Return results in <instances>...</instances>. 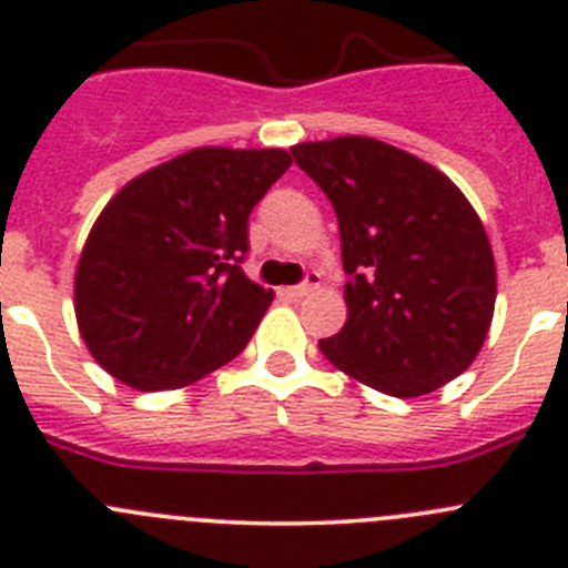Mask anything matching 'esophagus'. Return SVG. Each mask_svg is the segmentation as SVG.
<instances>
[{
  "label": "esophagus",
  "mask_w": 568,
  "mask_h": 568,
  "mask_svg": "<svg viewBox=\"0 0 568 568\" xmlns=\"http://www.w3.org/2000/svg\"><path fill=\"white\" fill-rule=\"evenodd\" d=\"M321 287V275L318 273H307V281L304 284H295V287H287L284 293L290 295V298H304V295L315 293V290Z\"/></svg>",
  "instance_id": "esophagus-1"
}]
</instances>
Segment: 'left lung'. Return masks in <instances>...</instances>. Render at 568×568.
Returning a JSON list of instances; mask_svg holds the SVG:
<instances>
[{
	"label": "left lung",
	"mask_w": 568,
	"mask_h": 568,
	"mask_svg": "<svg viewBox=\"0 0 568 568\" xmlns=\"http://www.w3.org/2000/svg\"><path fill=\"white\" fill-rule=\"evenodd\" d=\"M333 202L346 324L318 341L333 366L395 398H418L478 358L498 273L484 222L449 175L369 135L295 144Z\"/></svg>",
	"instance_id": "obj_1"
}]
</instances>
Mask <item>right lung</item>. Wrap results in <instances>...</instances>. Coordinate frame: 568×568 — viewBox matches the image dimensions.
Wrapping results in <instances>:
<instances>
[{
    "label": "right lung",
    "instance_id": "right-lung-1",
    "mask_svg": "<svg viewBox=\"0 0 568 568\" xmlns=\"http://www.w3.org/2000/svg\"><path fill=\"white\" fill-rule=\"evenodd\" d=\"M290 164L278 148H193L104 204L73 278L79 335L104 373L179 389L247 346L273 304L239 267L247 219Z\"/></svg>",
    "mask_w": 568,
    "mask_h": 568
}]
</instances>
